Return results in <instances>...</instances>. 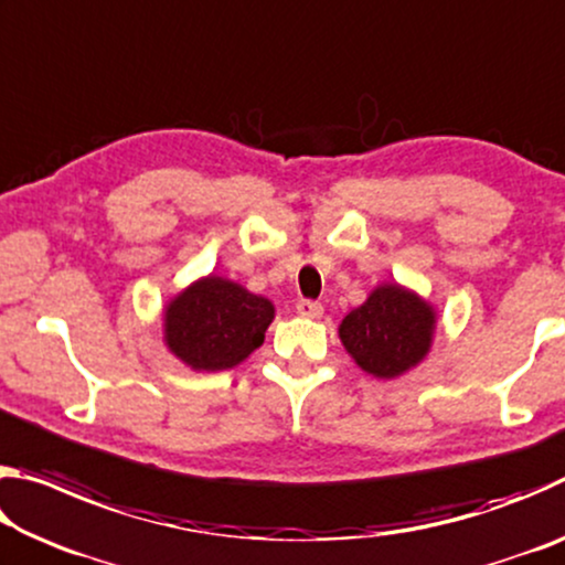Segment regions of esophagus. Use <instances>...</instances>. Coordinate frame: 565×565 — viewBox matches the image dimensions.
<instances>
[{
  "label": "esophagus",
  "instance_id": "1",
  "mask_svg": "<svg viewBox=\"0 0 565 565\" xmlns=\"http://www.w3.org/2000/svg\"><path fill=\"white\" fill-rule=\"evenodd\" d=\"M296 311H299V317L306 319H319L323 313V306L319 301H309V299H301L296 301Z\"/></svg>",
  "mask_w": 565,
  "mask_h": 565
}]
</instances>
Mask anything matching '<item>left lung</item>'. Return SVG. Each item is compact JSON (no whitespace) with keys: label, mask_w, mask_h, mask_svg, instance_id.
Here are the masks:
<instances>
[{"label":"left lung","mask_w":565,"mask_h":565,"mask_svg":"<svg viewBox=\"0 0 565 565\" xmlns=\"http://www.w3.org/2000/svg\"><path fill=\"white\" fill-rule=\"evenodd\" d=\"M434 331L431 303L398 284H381L343 317L339 339L366 374L396 379L426 359Z\"/></svg>","instance_id":"1"}]
</instances>
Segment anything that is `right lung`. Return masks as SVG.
<instances>
[{
  "label": "right lung",
  "mask_w": 565,
  "mask_h": 565,
  "mask_svg": "<svg viewBox=\"0 0 565 565\" xmlns=\"http://www.w3.org/2000/svg\"><path fill=\"white\" fill-rule=\"evenodd\" d=\"M271 321L269 299L209 274L167 303L164 341L194 371H224L262 347Z\"/></svg>",
  "instance_id": "1"
}]
</instances>
